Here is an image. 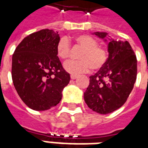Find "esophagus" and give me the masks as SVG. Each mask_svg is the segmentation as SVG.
I'll list each match as a JSON object with an SVG mask.
<instances>
[{
  "label": "esophagus",
  "instance_id": "esophagus-1",
  "mask_svg": "<svg viewBox=\"0 0 148 148\" xmlns=\"http://www.w3.org/2000/svg\"><path fill=\"white\" fill-rule=\"evenodd\" d=\"M77 75H75V74H71V79H76L77 78Z\"/></svg>",
  "mask_w": 148,
  "mask_h": 148
}]
</instances>
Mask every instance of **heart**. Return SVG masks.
Returning a JSON list of instances; mask_svg holds the SVG:
<instances>
[{
  "instance_id": "heart-1",
  "label": "heart",
  "mask_w": 148,
  "mask_h": 148,
  "mask_svg": "<svg viewBox=\"0 0 148 148\" xmlns=\"http://www.w3.org/2000/svg\"><path fill=\"white\" fill-rule=\"evenodd\" d=\"M74 42L82 51L78 54V60L66 62L64 64L66 71L73 74L87 72L90 68L99 71L106 64L109 58L107 49L98 44L97 39L89 35H80L74 38ZM56 54L62 60L70 57L71 45L66 38H61L56 45Z\"/></svg>"
}]
</instances>
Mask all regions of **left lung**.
Instances as JSON below:
<instances>
[{
  "label": "left lung",
  "mask_w": 148,
  "mask_h": 148,
  "mask_svg": "<svg viewBox=\"0 0 148 148\" xmlns=\"http://www.w3.org/2000/svg\"><path fill=\"white\" fill-rule=\"evenodd\" d=\"M105 38L107 34L96 32ZM109 58L104 67L90 77V85L84 93L88 107L100 114L116 110L127 101L137 76V59L127 41L112 40Z\"/></svg>",
  "instance_id": "8db88e82"
}]
</instances>
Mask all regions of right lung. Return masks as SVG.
Listing matches in <instances>:
<instances>
[{"label":"right lung","instance_id":"add662e5","mask_svg":"<svg viewBox=\"0 0 148 148\" xmlns=\"http://www.w3.org/2000/svg\"><path fill=\"white\" fill-rule=\"evenodd\" d=\"M57 32L44 29L31 34L12 55V78L21 100L30 109L44 111L60 102L71 80L56 54Z\"/></svg>","mask_w":148,"mask_h":148}]
</instances>
